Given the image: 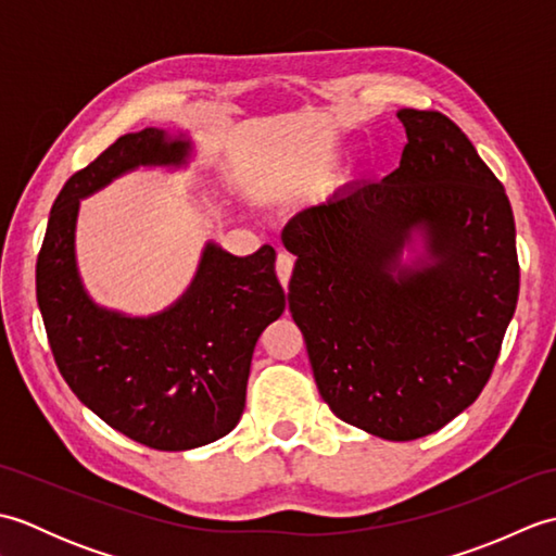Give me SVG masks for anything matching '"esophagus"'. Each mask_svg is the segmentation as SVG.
I'll use <instances>...</instances> for the list:
<instances>
[{
  "mask_svg": "<svg viewBox=\"0 0 556 556\" xmlns=\"http://www.w3.org/2000/svg\"><path fill=\"white\" fill-rule=\"evenodd\" d=\"M291 271H293V255L289 253H279L277 255V277L281 281V287H289V279H291Z\"/></svg>",
  "mask_w": 556,
  "mask_h": 556,
  "instance_id": "obj_1",
  "label": "esophagus"
}]
</instances>
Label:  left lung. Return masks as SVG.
I'll return each instance as SVG.
<instances>
[{
  "label": "left lung",
  "mask_w": 556,
  "mask_h": 556,
  "mask_svg": "<svg viewBox=\"0 0 556 556\" xmlns=\"http://www.w3.org/2000/svg\"><path fill=\"white\" fill-rule=\"evenodd\" d=\"M408 143L382 181L301 210L289 311L337 418L392 442L437 432L488 384L518 301L509 198L442 112L399 110ZM416 235L413 266L400 253Z\"/></svg>",
  "instance_id": "obj_1"
}]
</instances>
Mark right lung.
Masks as SVG:
<instances>
[{"label": "right lung", "mask_w": 556, "mask_h": 556, "mask_svg": "<svg viewBox=\"0 0 556 556\" xmlns=\"http://www.w3.org/2000/svg\"><path fill=\"white\" fill-rule=\"evenodd\" d=\"M191 140L162 128L116 138L56 195L35 269L56 368L110 428L160 452L219 440L245 408L263 329L285 313L275 248L231 255L207 243L191 287L167 311L128 317L88 296L76 265L80 200L138 167H181Z\"/></svg>", "instance_id": "obj_1"}]
</instances>
